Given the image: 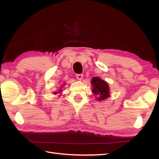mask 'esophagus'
<instances>
[{
  "label": "esophagus",
  "instance_id": "esophagus-1",
  "mask_svg": "<svg viewBox=\"0 0 159 159\" xmlns=\"http://www.w3.org/2000/svg\"><path fill=\"white\" fill-rule=\"evenodd\" d=\"M83 76L84 75L81 74H76V78H78V80H81L83 78Z\"/></svg>",
  "mask_w": 159,
  "mask_h": 159
}]
</instances>
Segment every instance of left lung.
Wrapping results in <instances>:
<instances>
[{"label": "left lung", "instance_id": "1", "mask_svg": "<svg viewBox=\"0 0 159 159\" xmlns=\"http://www.w3.org/2000/svg\"><path fill=\"white\" fill-rule=\"evenodd\" d=\"M92 92L95 95L98 101H103L109 97V87L108 84L98 77L91 79Z\"/></svg>", "mask_w": 159, "mask_h": 159}]
</instances>
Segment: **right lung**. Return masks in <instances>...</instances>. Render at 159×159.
Returning a JSON list of instances; mask_svg holds the SVG:
<instances>
[{"label":"right lung","mask_w":159,"mask_h":159,"mask_svg":"<svg viewBox=\"0 0 159 159\" xmlns=\"http://www.w3.org/2000/svg\"><path fill=\"white\" fill-rule=\"evenodd\" d=\"M57 91H58V90H57ZM61 89H60V90L58 91V92H56H56H54V94H57V93H61Z\"/></svg>","instance_id":"obj_1"}]
</instances>
